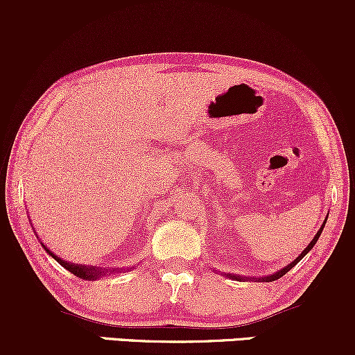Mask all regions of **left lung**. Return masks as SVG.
I'll list each match as a JSON object with an SVG mask.
<instances>
[{
	"label": "left lung",
	"mask_w": 355,
	"mask_h": 355,
	"mask_svg": "<svg viewBox=\"0 0 355 355\" xmlns=\"http://www.w3.org/2000/svg\"><path fill=\"white\" fill-rule=\"evenodd\" d=\"M325 222H327V218H325ZM325 222H324V223H322V227H320V229H319V232H317V234H315V237H313V239H312V242H311V243H309V245L304 248V252H302V254H300L299 257H297V259L294 260V262H292V263H288V266H285L284 268H280V270H279V272H275V274H274V275H268V277H262V279H259V280H266V282H268V280H270V282H272V280H277V279H280V277H282V275H285V274H287V272H288V270H291V268H292V267H294V266H295V263H299V262H300V260H302V259H304V257L309 254V250H312V248H313V245H315V243H317V240H319V237H320L322 230H324V225H325ZM229 277H232V279H237V280H242V277H239V275H229Z\"/></svg>",
	"instance_id": "8db88e82"
}]
</instances>
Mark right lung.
Wrapping results in <instances>:
<instances>
[{
    "instance_id": "obj_1",
    "label": "right lung",
    "mask_w": 355,
    "mask_h": 355,
    "mask_svg": "<svg viewBox=\"0 0 355 355\" xmlns=\"http://www.w3.org/2000/svg\"><path fill=\"white\" fill-rule=\"evenodd\" d=\"M42 245H43V243H42ZM43 248L46 250V254H50L53 259H55L56 262L60 263L61 267H64L68 272H71L73 275L80 277V279H83V280H96V279H100V277L112 274V272H115V274L118 272L116 268H113V270H108V268H100V267H92V266H78V263L64 262V260H61L58 255L53 254V252L46 245H43Z\"/></svg>"
}]
</instances>
